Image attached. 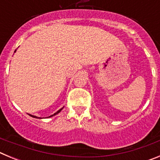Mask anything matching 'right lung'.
Wrapping results in <instances>:
<instances>
[{
  "instance_id": "obj_1",
  "label": "right lung",
  "mask_w": 160,
  "mask_h": 160,
  "mask_svg": "<svg viewBox=\"0 0 160 160\" xmlns=\"http://www.w3.org/2000/svg\"><path fill=\"white\" fill-rule=\"evenodd\" d=\"M62 109H60V110H59V111H57V112L55 113V114H53V115H51V116H49V117H52V116H53V115H55V114H58V113H59V112H60V111H62ZM30 116L33 117V118H38V117H36V116H33V115H31V114H30Z\"/></svg>"
}]
</instances>
